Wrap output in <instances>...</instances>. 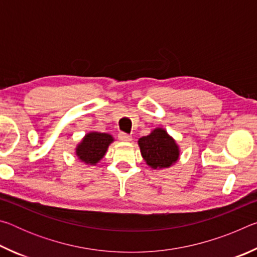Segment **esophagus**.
Instances as JSON below:
<instances>
[{"label": "esophagus", "instance_id": "obj_1", "mask_svg": "<svg viewBox=\"0 0 257 257\" xmlns=\"http://www.w3.org/2000/svg\"><path fill=\"white\" fill-rule=\"evenodd\" d=\"M118 137H119V139L121 142H130L132 141V136H130V135H128V134H124V133H120L119 135H118Z\"/></svg>", "mask_w": 257, "mask_h": 257}]
</instances>
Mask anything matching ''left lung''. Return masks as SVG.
<instances>
[{"mask_svg":"<svg viewBox=\"0 0 257 257\" xmlns=\"http://www.w3.org/2000/svg\"><path fill=\"white\" fill-rule=\"evenodd\" d=\"M138 146L146 164L154 170L170 168L180 156L177 142L163 128H155L150 135L139 138Z\"/></svg>","mask_w":257,"mask_h":257,"instance_id":"obj_1","label":"left lung"}]
</instances>
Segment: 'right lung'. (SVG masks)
<instances>
[{"label": "right lung", "mask_w": 257, "mask_h": 257, "mask_svg": "<svg viewBox=\"0 0 257 257\" xmlns=\"http://www.w3.org/2000/svg\"><path fill=\"white\" fill-rule=\"evenodd\" d=\"M114 142L110 134L90 132L85 135L76 147L78 160L89 165H96L107 152L108 146Z\"/></svg>", "instance_id": "1"}]
</instances>
